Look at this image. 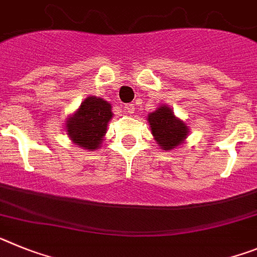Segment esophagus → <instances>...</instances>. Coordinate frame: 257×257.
Listing matches in <instances>:
<instances>
[{"mask_svg": "<svg viewBox=\"0 0 257 257\" xmlns=\"http://www.w3.org/2000/svg\"><path fill=\"white\" fill-rule=\"evenodd\" d=\"M124 110H125V112L128 113H133L135 112V104L133 103H128L124 106Z\"/></svg>", "mask_w": 257, "mask_h": 257, "instance_id": "34e87169", "label": "esophagus"}]
</instances>
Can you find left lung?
Returning a JSON list of instances; mask_svg holds the SVG:
<instances>
[{
	"label": "left lung",
	"mask_w": 257,
	"mask_h": 257,
	"mask_svg": "<svg viewBox=\"0 0 257 257\" xmlns=\"http://www.w3.org/2000/svg\"><path fill=\"white\" fill-rule=\"evenodd\" d=\"M147 120L150 122L151 133L155 137L156 144L164 150H172L181 145L189 132L186 124L178 120L167 106H160L149 115Z\"/></svg>",
	"instance_id": "1"
}]
</instances>
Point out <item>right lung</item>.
Returning a JSON list of instances; mask_svg holds the SVG:
<instances>
[{"label": "right lung", "instance_id": "add662e5", "mask_svg": "<svg viewBox=\"0 0 257 257\" xmlns=\"http://www.w3.org/2000/svg\"><path fill=\"white\" fill-rule=\"evenodd\" d=\"M111 117L112 112L108 102L102 98L88 97L77 112L67 120V132L73 144L93 151L101 145Z\"/></svg>", "mask_w": 257, "mask_h": 257}]
</instances>
